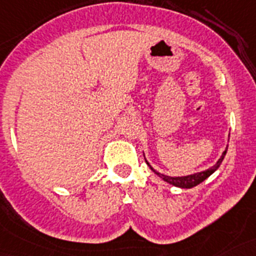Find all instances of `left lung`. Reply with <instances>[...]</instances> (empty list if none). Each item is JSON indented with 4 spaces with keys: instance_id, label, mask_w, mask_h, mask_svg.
Masks as SVG:
<instances>
[{
    "instance_id": "1",
    "label": "left lung",
    "mask_w": 256,
    "mask_h": 256,
    "mask_svg": "<svg viewBox=\"0 0 256 256\" xmlns=\"http://www.w3.org/2000/svg\"><path fill=\"white\" fill-rule=\"evenodd\" d=\"M226 151H228V147H226V150L222 152L221 158L218 159L217 163L213 166V167H210L209 170H205V171L202 172H197V174H193V175H188V176H178V178H172V176H167V175H163V174H160V172H158L155 171L151 166H150L148 162L146 160L147 166H148L151 170H152L155 174H156L159 178H162L164 180V182H170V184H172V186H178V188H193V186H198L200 182H202L205 178H208L209 176L213 174V172H216L218 170V167L221 166L222 160H224V158H225L226 155Z\"/></svg>"
}]
</instances>
